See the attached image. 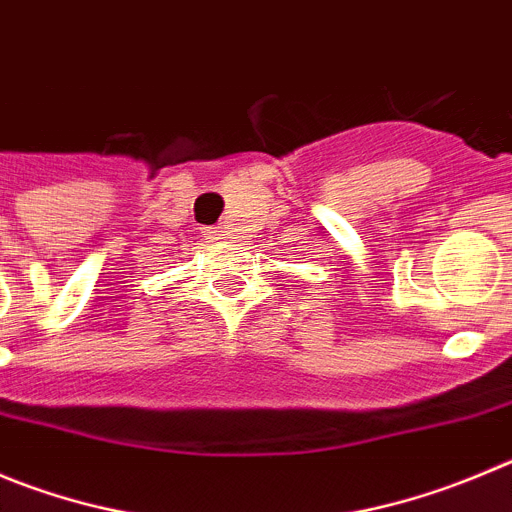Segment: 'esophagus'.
Listing matches in <instances>:
<instances>
[{
  "label": "esophagus",
  "instance_id": "esophagus-1",
  "mask_svg": "<svg viewBox=\"0 0 512 512\" xmlns=\"http://www.w3.org/2000/svg\"><path fill=\"white\" fill-rule=\"evenodd\" d=\"M207 240L209 242H222V240H227V232H224L222 227H212V229H207Z\"/></svg>",
  "mask_w": 512,
  "mask_h": 512
}]
</instances>
